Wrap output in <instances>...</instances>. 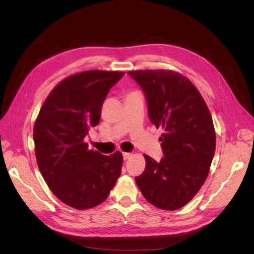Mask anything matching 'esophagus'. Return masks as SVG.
I'll list each match as a JSON object with an SVG mask.
<instances>
[{
  "mask_svg": "<svg viewBox=\"0 0 254 254\" xmlns=\"http://www.w3.org/2000/svg\"><path fill=\"white\" fill-rule=\"evenodd\" d=\"M122 155H123V159L124 160H127V159H128L132 156V154L131 153H122Z\"/></svg>",
  "mask_w": 254,
  "mask_h": 254,
  "instance_id": "esophagus-1",
  "label": "esophagus"
}]
</instances>
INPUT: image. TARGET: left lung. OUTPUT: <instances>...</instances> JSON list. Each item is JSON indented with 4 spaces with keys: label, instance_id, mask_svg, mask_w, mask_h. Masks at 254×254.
I'll list each match as a JSON object with an SVG mask.
<instances>
[{
    "label": "left lung",
    "instance_id": "8db88e82",
    "mask_svg": "<svg viewBox=\"0 0 254 254\" xmlns=\"http://www.w3.org/2000/svg\"><path fill=\"white\" fill-rule=\"evenodd\" d=\"M146 97L148 118L164 133V157L144 155L146 167L135 182L154 206L175 210L185 206L204 185L216 147L213 119L195 86L167 69L130 71Z\"/></svg>",
    "mask_w": 254,
    "mask_h": 254
}]
</instances>
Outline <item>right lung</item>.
<instances>
[{
    "mask_svg": "<svg viewBox=\"0 0 254 254\" xmlns=\"http://www.w3.org/2000/svg\"><path fill=\"white\" fill-rule=\"evenodd\" d=\"M123 72L87 71L63 79L42 105L34 127L38 168L64 204L87 209L102 203L121 175L120 152L105 156L84 138L99 123L102 102Z\"/></svg>",
    "mask_w": 254,
    "mask_h": 254,
    "instance_id": "obj_1",
    "label": "right lung"
}]
</instances>
